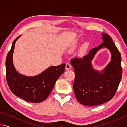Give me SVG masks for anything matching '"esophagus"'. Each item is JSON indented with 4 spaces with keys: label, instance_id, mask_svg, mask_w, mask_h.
<instances>
[{
    "label": "esophagus",
    "instance_id": "34e87169",
    "mask_svg": "<svg viewBox=\"0 0 127 127\" xmlns=\"http://www.w3.org/2000/svg\"><path fill=\"white\" fill-rule=\"evenodd\" d=\"M71 65H70V64H69V63H66V64H65V69L66 70H68V69H69L71 68Z\"/></svg>",
    "mask_w": 127,
    "mask_h": 127
}]
</instances>
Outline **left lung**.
<instances>
[{
    "mask_svg": "<svg viewBox=\"0 0 127 127\" xmlns=\"http://www.w3.org/2000/svg\"><path fill=\"white\" fill-rule=\"evenodd\" d=\"M101 35L104 42L82 57H74L70 61L75 73V96L79 102L86 106H96L112 99L122 79L120 53L108 34L103 32ZM104 47L110 50L112 56L111 62L101 74L93 69L91 61L97 51Z\"/></svg>",
    "mask_w": 127,
    "mask_h": 127,
    "instance_id": "8db88e82",
    "label": "left lung"
}]
</instances>
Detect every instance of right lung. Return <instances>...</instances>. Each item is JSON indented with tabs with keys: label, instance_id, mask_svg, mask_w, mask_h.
Instances as JSON below:
<instances>
[{
	"label": "right lung",
	"instance_id": "right-lung-1",
	"mask_svg": "<svg viewBox=\"0 0 127 127\" xmlns=\"http://www.w3.org/2000/svg\"><path fill=\"white\" fill-rule=\"evenodd\" d=\"M20 37L19 36L13 41L6 58V79L8 85L13 94L28 102H42L50 94L56 81L64 72L65 64L50 66L34 77H27L18 73L13 64L12 56L15 42Z\"/></svg>",
	"mask_w": 127,
	"mask_h": 127
}]
</instances>
